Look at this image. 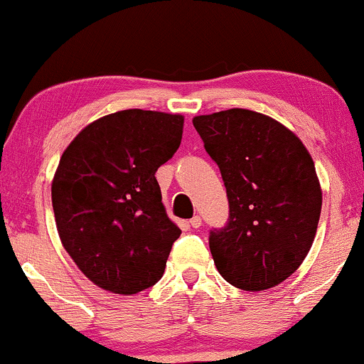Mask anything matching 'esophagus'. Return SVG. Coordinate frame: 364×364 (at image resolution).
Returning a JSON list of instances; mask_svg holds the SVG:
<instances>
[{
	"instance_id": "1",
	"label": "esophagus",
	"mask_w": 364,
	"mask_h": 364,
	"mask_svg": "<svg viewBox=\"0 0 364 364\" xmlns=\"http://www.w3.org/2000/svg\"><path fill=\"white\" fill-rule=\"evenodd\" d=\"M201 224H203V220H201V217H199V215H196V217H193L189 220V225L193 229H198V228H201Z\"/></svg>"
}]
</instances>
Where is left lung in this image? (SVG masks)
Listing matches in <instances>:
<instances>
[{"instance_id": "left-lung-1", "label": "left lung", "mask_w": 364, "mask_h": 364, "mask_svg": "<svg viewBox=\"0 0 364 364\" xmlns=\"http://www.w3.org/2000/svg\"><path fill=\"white\" fill-rule=\"evenodd\" d=\"M193 124L228 191V224L210 230L218 272L246 291L276 287L299 269L318 229L323 198L311 154L287 127L248 109Z\"/></svg>"}]
</instances>
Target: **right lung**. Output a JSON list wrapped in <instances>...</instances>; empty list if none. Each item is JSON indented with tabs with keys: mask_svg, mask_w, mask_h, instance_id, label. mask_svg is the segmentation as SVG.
Here are the masks:
<instances>
[{
	"mask_svg": "<svg viewBox=\"0 0 364 364\" xmlns=\"http://www.w3.org/2000/svg\"><path fill=\"white\" fill-rule=\"evenodd\" d=\"M182 128L181 114L127 109L90 123L62 154L52 183L58 236L97 287L134 295L161 279L181 229L154 175Z\"/></svg>",
	"mask_w": 364,
	"mask_h": 364,
	"instance_id": "obj_1",
	"label": "right lung"
}]
</instances>
